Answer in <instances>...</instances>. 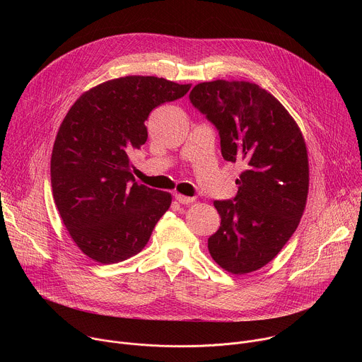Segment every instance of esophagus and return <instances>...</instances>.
Instances as JSON below:
<instances>
[{
  "instance_id": "34e87169",
  "label": "esophagus",
  "mask_w": 362,
  "mask_h": 362,
  "mask_svg": "<svg viewBox=\"0 0 362 362\" xmlns=\"http://www.w3.org/2000/svg\"><path fill=\"white\" fill-rule=\"evenodd\" d=\"M175 197L182 204H189V203L194 202V197H189V196H185V194H175Z\"/></svg>"
}]
</instances>
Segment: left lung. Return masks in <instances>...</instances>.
<instances>
[{"label": "left lung", "instance_id": "obj_1", "mask_svg": "<svg viewBox=\"0 0 362 362\" xmlns=\"http://www.w3.org/2000/svg\"><path fill=\"white\" fill-rule=\"evenodd\" d=\"M189 98L218 129L223 159L243 166L233 200L214 202L221 226L208 239L211 256L235 275L257 271L281 252L303 215L309 165L302 132L255 83H199Z\"/></svg>", "mask_w": 362, "mask_h": 362}]
</instances>
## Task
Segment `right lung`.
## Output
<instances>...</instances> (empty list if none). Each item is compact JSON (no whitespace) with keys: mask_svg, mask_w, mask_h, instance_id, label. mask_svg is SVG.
<instances>
[{"mask_svg":"<svg viewBox=\"0 0 362 362\" xmlns=\"http://www.w3.org/2000/svg\"><path fill=\"white\" fill-rule=\"evenodd\" d=\"M190 84L127 76L83 93L66 115L51 154V187L64 226L100 264L137 255L170 208L172 194L137 185L129 156L147 140L153 109Z\"/></svg>","mask_w":362,"mask_h":362,"instance_id":"obj_1","label":"right lung"}]
</instances>
